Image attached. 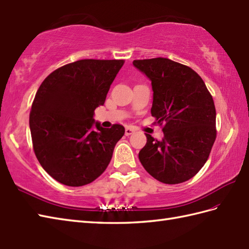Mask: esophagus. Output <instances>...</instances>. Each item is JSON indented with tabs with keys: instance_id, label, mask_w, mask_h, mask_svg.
Returning a JSON list of instances; mask_svg holds the SVG:
<instances>
[{
	"instance_id": "esophagus-1",
	"label": "esophagus",
	"mask_w": 249,
	"mask_h": 249,
	"mask_svg": "<svg viewBox=\"0 0 249 249\" xmlns=\"http://www.w3.org/2000/svg\"><path fill=\"white\" fill-rule=\"evenodd\" d=\"M134 132H135V129H134V128H132V126H126L124 133H125L126 136H129V135H131V134H133Z\"/></svg>"
}]
</instances>
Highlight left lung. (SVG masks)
<instances>
[{"label": "left lung", "mask_w": 249, "mask_h": 249, "mask_svg": "<svg viewBox=\"0 0 249 249\" xmlns=\"http://www.w3.org/2000/svg\"><path fill=\"white\" fill-rule=\"evenodd\" d=\"M151 81V115L165 124L162 141L146 134L139 159L154 179L178 184L207 162L216 139V110L211 93L192 68L163 57L133 60Z\"/></svg>", "instance_id": "left-lung-1"}]
</instances>
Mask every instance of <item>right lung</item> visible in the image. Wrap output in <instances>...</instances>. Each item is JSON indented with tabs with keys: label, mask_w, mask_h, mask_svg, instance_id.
I'll return each mask as SVG.
<instances>
[{
	"label": "right lung",
	"mask_w": 249,
	"mask_h": 249,
	"mask_svg": "<svg viewBox=\"0 0 249 249\" xmlns=\"http://www.w3.org/2000/svg\"><path fill=\"white\" fill-rule=\"evenodd\" d=\"M123 59H81L56 69L41 83L30 113L33 148L42 168L68 186L90 183L107 169L124 128H102L103 106Z\"/></svg>",
	"instance_id": "1"
}]
</instances>
